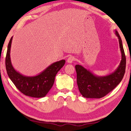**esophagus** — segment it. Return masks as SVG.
Masks as SVG:
<instances>
[{
    "mask_svg": "<svg viewBox=\"0 0 131 131\" xmlns=\"http://www.w3.org/2000/svg\"><path fill=\"white\" fill-rule=\"evenodd\" d=\"M74 60H75V57H74L73 56H70L68 57V60H67V62L69 63H72Z\"/></svg>",
    "mask_w": 131,
    "mask_h": 131,
    "instance_id": "1",
    "label": "esophagus"
}]
</instances>
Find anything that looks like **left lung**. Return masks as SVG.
<instances>
[{"label":"left lung","mask_w":131,"mask_h":131,"mask_svg":"<svg viewBox=\"0 0 131 131\" xmlns=\"http://www.w3.org/2000/svg\"><path fill=\"white\" fill-rule=\"evenodd\" d=\"M119 38L122 53V60L118 68L110 75L99 77L79 65H75L77 82L79 92L84 98H101L116 88L123 78L126 67V58L123 47L122 41L119 33L115 30Z\"/></svg>","instance_id":"8db88e82"}]
</instances>
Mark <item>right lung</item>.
Listing matches in <instances>:
<instances>
[{
  "label": "right lung",
  "instance_id": "add662e5",
  "mask_svg": "<svg viewBox=\"0 0 131 131\" xmlns=\"http://www.w3.org/2000/svg\"><path fill=\"white\" fill-rule=\"evenodd\" d=\"M12 40V37L8 45L6 57V68L9 78L17 89L25 95L34 98L44 97L52 88L56 74L65 65V60L52 63L37 75L24 76L15 70L12 65L10 58Z\"/></svg>",
  "mask_w": 131,
  "mask_h": 131
}]
</instances>
